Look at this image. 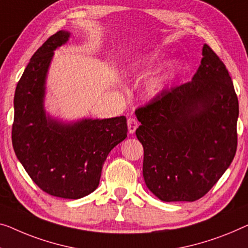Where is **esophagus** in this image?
Returning <instances> with one entry per match:
<instances>
[{"label": "esophagus", "instance_id": "34e87169", "mask_svg": "<svg viewBox=\"0 0 248 248\" xmlns=\"http://www.w3.org/2000/svg\"><path fill=\"white\" fill-rule=\"evenodd\" d=\"M139 123L137 121V119L135 118H129L128 119V130H129V134H134L136 131V129L138 128Z\"/></svg>", "mask_w": 248, "mask_h": 248}]
</instances>
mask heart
<instances>
[{"label": "heart", "mask_w": 248, "mask_h": 248, "mask_svg": "<svg viewBox=\"0 0 248 248\" xmlns=\"http://www.w3.org/2000/svg\"><path fill=\"white\" fill-rule=\"evenodd\" d=\"M153 61H154V58L139 59L138 61L135 62L134 66H135V68H140V66H145V65L150 64ZM168 77H169V71L168 72H165L164 75H161V76H158L156 79L154 80V87L155 88H160L162 84H164V82H165L166 79H167Z\"/></svg>", "instance_id": "obj_1"}]
</instances>
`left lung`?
Listing matches in <instances>:
<instances>
[{
	"instance_id": "8db88e82",
	"label": "left lung",
	"mask_w": 248,
	"mask_h": 248,
	"mask_svg": "<svg viewBox=\"0 0 248 248\" xmlns=\"http://www.w3.org/2000/svg\"><path fill=\"white\" fill-rule=\"evenodd\" d=\"M238 99L209 46L189 82L162 90L136 110L142 175L162 202H195L218 182L237 148Z\"/></svg>"
}]
</instances>
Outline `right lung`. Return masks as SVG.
<instances>
[{"label": "right lung", "instance_id": "right-lung-1", "mask_svg": "<svg viewBox=\"0 0 248 248\" xmlns=\"http://www.w3.org/2000/svg\"><path fill=\"white\" fill-rule=\"evenodd\" d=\"M68 31L51 35L36 50L14 94L12 145L31 179L51 196L79 199L97 189L103 162L127 137L124 116L63 124L44 110L46 73L53 51Z\"/></svg>", "mask_w": 248, "mask_h": 248}]
</instances>
